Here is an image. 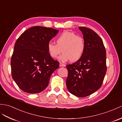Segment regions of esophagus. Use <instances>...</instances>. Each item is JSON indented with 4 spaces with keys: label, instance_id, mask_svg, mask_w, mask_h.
<instances>
[{
    "label": "esophagus",
    "instance_id": "obj_1",
    "mask_svg": "<svg viewBox=\"0 0 122 122\" xmlns=\"http://www.w3.org/2000/svg\"><path fill=\"white\" fill-rule=\"evenodd\" d=\"M59 66H60V67H65V66H66V65H65L64 63H61V62H60V63H59Z\"/></svg>",
    "mask_w": 122,
    "mask_h": 122
}]
</instances>
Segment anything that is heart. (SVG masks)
<instances>
[{
    "mask_svg": "<svg viewBox=\"0 0 122 122\" xmlns=\"http://www.w3.org/2000/svg\"><path fill=\"white\" fill-rule=\"evenodd\" d=\"M56 44L49 42L47 51L53 58H57L61 53V61H65L70 60L72 62L79 61L83 55L85 50L84 39L77 36L75 32L65 31L56 39Z\"/></svg>",
    "mask_w": 122,
    "mask_h": 122,
    "instance_id": "heart-1",
    "label": "heart"
}]
</instances>
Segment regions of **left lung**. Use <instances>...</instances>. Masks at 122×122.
<instances>
[{
  "label": "left lung",
  "mask_w": 122,
  "mask_h": 122,
  "mask_svg": "<svg viewBox=\"0 0 122 122\" xmlns=\"http://www.w3.org/2000/svg\"><path fill=\"white\" fill-rule=\"evenodd\" d=\"M79 28L83 35L85 50L79 61L66 66V85L70 93L84 97L99 90L102 84L107 71L106 51L95 32L85 27Z\"/></svg>",
  "instance_id": "1"
}]
</instances>
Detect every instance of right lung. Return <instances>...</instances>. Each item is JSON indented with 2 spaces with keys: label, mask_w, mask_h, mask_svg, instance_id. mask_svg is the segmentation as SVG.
I'll list each match as a JSON object with an SVG mask.
<instances>
[{
  "label": "right lung",
  "mask_w": 122,
  "mask_h": 122,
  "mask_svg": "<svg viewBox=\"0 0 122 122\" xmlns=\"http://www.w3.org/2000/svg\"><path fill=\"white\" fill-rule=\"evenodd\" d=\"M58 30L42 26L28 29L17 39L11 59L13 79L20 90L38 93L46 88L59 63L53 59L47 44Z\"/></svg>",
  "instance_id": "1"
}]
</instances>
